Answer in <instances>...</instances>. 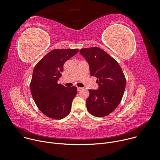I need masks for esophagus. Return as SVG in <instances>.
I'll return each instance as SVG.
<instances>
[{
	"instance_id": "1",
	"label": "esophagus",
	"mask_w": 160,
	"mask_h": 160,
	"mask_svg": "<svg viewBox=\"0 0 160 160\" xmlns=\"http://www.w3.org/2000/svg\"><path fill=\"white\" fill-rule=\"evenodd\" d=\"M83 89V88L82 87H77V90H78V91H80V90H82Z\"/></svg>"
}]
</instances>
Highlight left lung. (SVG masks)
Instances as JSON below:
<instances>
[{
  "label": "left lung",
  "mask_w": 160,
  "mask_h": 160,
  "mask_svg": "<svg viewBox=\"0 0 160 160\" xmlns=\"http://www.w3.org/2000/svg\"><path fill=\"white\" fill-rule=\"evenodd\" d=\"M80 52L89 66L90 76L97 78L98 88L90 89L86 100L87 111L96 117L107 116L120 104L126 80L119 64L102 49L94 47Z\"/></svg>",
  "instance_id": "8db88e82"
}]
</instances>
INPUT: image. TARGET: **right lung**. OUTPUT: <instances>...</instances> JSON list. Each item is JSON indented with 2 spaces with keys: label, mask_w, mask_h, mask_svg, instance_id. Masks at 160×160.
Returning a JSON list of instances; mask_svg holds the SVG:
<instances>
[{
  "label": "right lung",
  "mask_w": 160,
  "mask_h": 160,
  "mask_svg": "<svg viewBox=\"0 0 160 160\" xmlns=\"http://www.w3.org/2000/svg\"><path fill=\"white\" fill-rule=\"evenodd\" d=\"M78 49H54L45 55L35 66L30 83L33 99L38 108L47 117L59 120L71 111L76 96V87H65L58 84L64 62Z\"/></svg>",
  "instance_id": "1"
}]
</instances>
